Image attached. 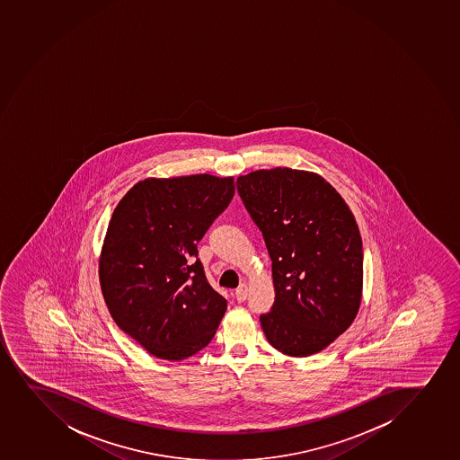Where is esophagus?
Segmentation results:
<instances>
[{
  "label": "esophagus",
  "instance_id": "obj_1",
  "mask_svg": "<svg viewBox=\"0 0 460 460\" xmlns=\"http://www.w3.org/2000/svg\"><path fill=\"white\" fill-rule=\"evenodd\" d=\"M247 295H249V287L246 284H242V286L238 287L237 290H235V297H237L238 302L246 301Z\"/></svg>",
  "mask_w": 460,
  "mask_h": 460
}]
</instances>
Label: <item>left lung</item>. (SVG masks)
Listing matches in <instances>:
<instances>
[{"mask_svg":"<svg viewBox=\"0 0 460 460\" xmlns=\"http://www.w3.org/2000/svg\"><path fill=\"white\" fill-rule=\"evenodd\" d=\"M272 260L275 304L260 316L269 343L290 357L325 349L361 302L363 249L354 214L313 172L257 170L237 179Z\"/></svg>","mask_w":460,"mask_h":460,"instance_id":"left-lung-1","label":"left lung"}]
</instances>
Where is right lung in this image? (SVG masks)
<instances>
[{
  "instance_id": "1",
  "label": "right lung",
  "mask_w": 460,
  "mask_h": 460,
  "mask_svg": "<svg viewBox=\"0 0 460 460\" xmlns=\"http://www.w3.org/2000/svg\"><path fill=\"white\" fill-rule=\"evenodd\" d=\"M234 193V178H148L115 208L100 286L115 323L152 356L183 360L216 334L226 299L208 284L198 243Z\"/></svg>"
}]
</instances>
